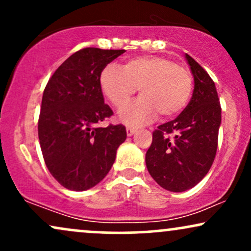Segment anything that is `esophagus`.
<instances>
[{
  "instance_id": "34e87169",
  "label": "esophagus",
  "mask_w": 251,
  "mask_h": 251,
  "mask_svg": "<svg viewBox=\"0 0 251 251\" xmlns=\"http://www.w3.org/2000/svg\"><path fill=\"white\" fill-rule=\"evenodd\" d=\"M135 132H137V128H135V127H127V128H126V133H127L128 137L133 135Z\"/></svg>"
}]
</instances>
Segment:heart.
Here are the masks:
<instances>
[{"label":"heart","instance_id":"obj_1","mask_svg":"<svg viewBox=\"0 0 251 251\" xmlns=\"http://www.w3.org/2000/svg\"><path fill=\"white\" fill-rule=\"evenodd\" d=\"M99 81L102 93L117 108L127 105L139 88L142 99L120 112V119L128 125L149 122L157 113L163 118L178 116L192 91V76L185 67L155 55L132 57L123 68L109 63Z\"/></svg>","mask_w":251,"mask_h":251}]
</instances>
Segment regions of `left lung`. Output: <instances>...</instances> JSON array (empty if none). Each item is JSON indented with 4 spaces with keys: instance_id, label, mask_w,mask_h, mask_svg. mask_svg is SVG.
I'll return each mask as SVG.
<instances>
[{
    "instance_id": "obj_1",
    "label": "left lung",
    "mask_w": 251,
    "mask_h": 251,
    "mask_svg": "<svg viewBox=\"0 0 251 251\" xmlns=\"http://www.w3.org/2000/svg\"><path fill=\"white\" fill-rule=\"evenodd\" d=\"M185 59L195 81L191 100L175 120L158 126L145 155L151 177L172 192L194 188L208 174L222 120L215 82L189 54Z\"/></svg>"
}]
</instances>
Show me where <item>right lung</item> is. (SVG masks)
<instances>
[{
	"instance_id": "1",
	"label": "right lung",
	"mask_w": 251,
	"mask_h": 251,
	"mask_svg": "<svg viewBox=\"0 0 251 251\" xmlns=\"http://www.w3.org/2000/svg\"><path fill=\"white\" fill-rule=\"evenodd\" d=\"M123 53L93 47L77 50L54 72L43 91L40 146L46 166L66 189L85 191L100 183L125 142V126H97L113 114L103 102L100 73Z\"/></svg>"
}]
</instances>
